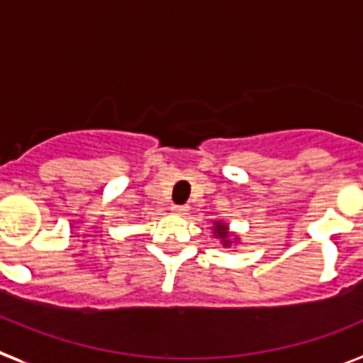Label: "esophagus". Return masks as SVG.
<instances>
[{
    "label": "esophagus",
    "instance_id": "esophagus-1",
    "mask_svg": "<svg viewBox=\"0 0 363 363\" xmlns=\"http://www.w3.org/2000/svg\"><path fill=\"white\" fill-rule=\"evenodd\" d=\"M171 211H172V213H174V214H187L189 207H187V205H172Z\"/></svg>",
    "mask_w": 363,
    "mask_h": 363
}]
</instances>
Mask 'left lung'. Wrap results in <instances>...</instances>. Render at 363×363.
Listing matches in <instances>:
<instances>
[{"mask_svg": "<svg viewBox=\"0 0 363 363\" xmlns=\"http://www.w3.org/2000/svg\"><path fill=\"white\" fill-rule=\"evenodd\" d=\"M213 233H214V236H216V238L221 240L223 247H230V243H233V238H230L229 227H227L225 223H221V221H214ZM234 240H238V238H234Z\"/></svg>", "mask_w": 363, "mask_h": 363, "instance_id": "obj_1", "label": "left lung"}]
</instances>
